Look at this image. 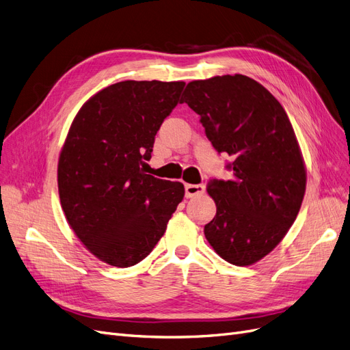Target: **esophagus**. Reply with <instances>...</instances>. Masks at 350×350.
Instances as JSON below:
<instances>
[{"label":"esophagus","mask_w":350,"mask_h":350,"mask_svg":"<svg viewBox=\"0 0 350 350\" xmlns=\"http://www.w3.org/2000/svg\"><path fill=\"white\" fill-rule=\"evenodd\" d=\"M204 191H206V187L203 184H185V197L187 198L200 196Z\"/></svg>","instance_id":"esophagus-1"}]
</instances>
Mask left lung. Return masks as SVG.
<instances>
[{"instance_id": "1", "label": "left lung", "mask_w": 350, "mask_h": 350, "mask_svg": "<svg viewBox=\"0 0 350 350\" xmlns=\"http://www.w3.org/2000/svg\"><path fill=\"white\" fill-rule=\"evenodd\" d=\"M207 139L234 162L232 179H211L216 216L204 226L225 261L251 266L288 234L299 213L306 171L292 124L279 100L242 74L187 84L184 99Z\"/></svg>"}]
</instances>
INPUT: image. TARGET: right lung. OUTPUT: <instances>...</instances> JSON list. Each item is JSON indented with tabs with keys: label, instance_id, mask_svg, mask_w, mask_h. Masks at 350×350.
I'll return each instance as SVG.
<instances>
[{
	"label": "right lung",
	"instance_id": "right-lung-1",
	"mask_svg": "<svg viewBox=\"0 0 350 350\" xmlns=\"http://www.w3.org/2000/svg\"><path fill=\"white\" fill-rule=\"evenodd\" d=\"M184 81L125 80L98 92L74 118L58 161L68 225L94 257L115 267L144 260L185 189L146 174L154 135L183 103Z\"/></svg>",
	"mask_w": 350,
	"mask_h": 350
}]
</instances>
